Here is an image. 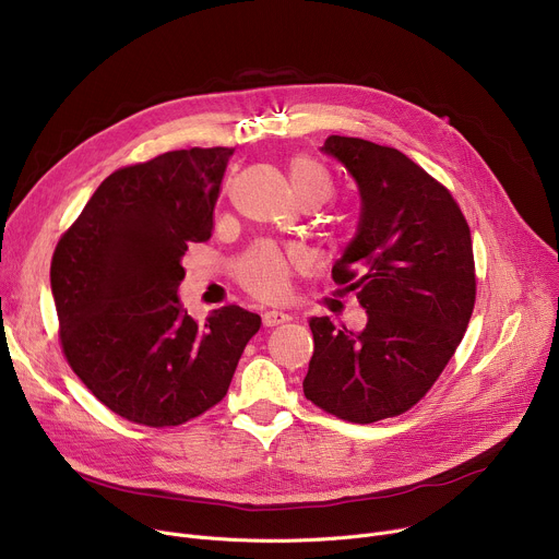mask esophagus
<instances>
[{
  "mask_svg": "<svg viewBox=\"0 0 559 559\" xmlns=\"http://www.w3.org/2000/svg\"><path fill=\"white\" fill-rule=\"evenodd\" d=\"M262 320H264V326H277V324L288 322V320H290V316H288V313H284V311L273 309V311H266V313L262 316Z\"/></svg>",
  "mask_w": 559,
  "mask_h": 559,
  "instance_id": "1",
  "label": "esophagus"
}]
</instances>
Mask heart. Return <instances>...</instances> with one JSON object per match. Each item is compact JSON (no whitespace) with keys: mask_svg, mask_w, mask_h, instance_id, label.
Returning a JSON list of instances; mask_svg holds the SVG:
<instances>
[{"mask_svg":"<svg viewBox=\"0 0 559 559\" xmlns=\"http://www.w3.org/2000/svg\"><path fill=\"white\" fill-rule=\"evenodd\" d=\"M290 181L297 197L305 203H324L333 194V183L324 167L307 156H299L290 163ZM299 262H302V257L297 250L284 248L271 239H262L239 254V260L235 262V275L248 293L273 299L286 293L290 271L299 266Z\"/></svg>","mask_w":559,"mask_h":559,"instance_id":"heart-1","label":"heart"}]
</instances>
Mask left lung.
Returning <instances> with one entry per match:
<instances>
[{"mask_svg":"<svg viewBox=\"0 0 559 559\" xmlns=\"http://www.w3.org/2000/svg\"><path fill=\"white\" fill-rule=\"evenodd\" d=\"M322 152L358 183V233L331 277L358 290L367 326L311 318L305 396L342 420L376 423L414 407L454 356L475 309V254L450 190L403 152L349 136H329Z\"/></svg>","mask_w":559,"mask_h":559,"instance_id":"left-lung-1","label":"left lung"}]
</instances>
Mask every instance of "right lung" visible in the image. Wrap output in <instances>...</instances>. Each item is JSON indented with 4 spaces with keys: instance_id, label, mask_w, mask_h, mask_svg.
Here are the masks:
<instances>
[{
    "instance_id": "add662e5",
    "label": "right lung",
    "mask_w": 559,
    "mask_h": 559,
    "mask_svg": "<svg viewBox=\"0 0 559 559\" xmlns=\"http://www.w3.org/2000/svg\"><path fill=\"white\" fill-rule=\"evenodd\" d=\"M233 152L175 150L116 169L56 246L51 290L64 358L132 423L175 427L217 405L262 326L237 305L199 324L177 293L188 246L212 237Z\"/></svg>"
}]
</instances>
